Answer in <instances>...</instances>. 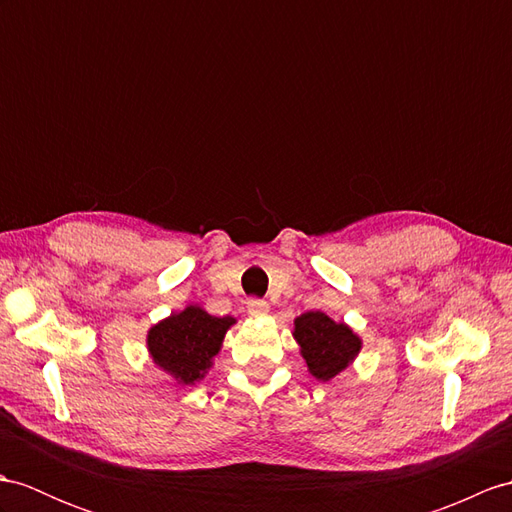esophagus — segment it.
<instances>
[{
  "mask_svg": "<svg viewBox=\"0 0 512 512\" xmlns=\"http://www.w3.org/2000/svg\"><path fill=\"white\" fill-rule=\"evenodd\" d=\"M247 310H249V313H252V315H265L267 313V310H269V304L265 302V299H249V302H247Z\"/></svg>",
  "mask_w": 512,
  "mask_h": 512,
  "instance_id": "34e87169",
  "label": "esophagus"
}]
</instances>
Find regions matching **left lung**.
<instances>
[{
	"mask_svg": "<svg viewBox=\"0 0 512 512\" xmlns=\"http://www.w3.org/2000/svg\"><path fill=\"white\" fill-rule=\"evenodd\" d=\"M293 334L302 345L308 371L317 380L334 378L360 350V339L345 323H336L319 310L297 317Z\"/></svg>",
	"mask_w": 512,
	"mask_h": 512,
	"instance_id": "1",
	"label": "left lung"
}]
</instances>
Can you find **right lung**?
I'll return each instance as SVG.
<instances>
[{
    "label": "right lung",
    "instance_id": "1",
    "mask_svg": "<svg viewBox=\"0 0 512 512\" xmlns=\"http://www.w3.org/2000/svg\"><path fill=\"white\" fill-rule=\"evenodd\" d=\"M232 323V317H213L202 308L189 306L149 330L147 347L156 365L178 382L193 384L204 378Z\"/></svg>",
    "mask_w": 512,
    "mask_h": 512
}]
</instances>
